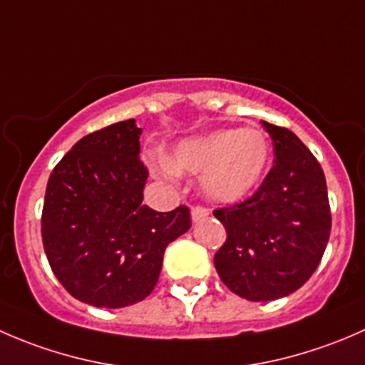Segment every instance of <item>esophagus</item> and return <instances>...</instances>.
Returning <instances> with one entry per match:
<instances>
[{
	"mask_svg": "<svg viewBox=\"0 0 365 365\" xmlns=\"http://www.w3.org/2000/svg\"><path fill=\"white\" fill-rule=\"evenodd\" d=\"M190 215H192L194 222H197V220L205 219V217L210 215V210L205 208V206H194V208L190 210Z\"/></svg>",
	"mask_w": 365,
	"mask_h": 365,
	"instance_id": "obj_1",
	"label": "esophagus"
}]
</instances>
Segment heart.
<instances>
[{
  "instance_id": "b5f03b06",
  "label": "heart",
  "mask_w": 365,
  "mask_h": 365,
  "mask_svg": "<svg viewBox=\"0 0 365 365\" xmlns=\"http://www.w3.org/2000/svg\"><path fill=\"white\" fill-rule=\"evenodd\" d=\"M270 139L259 128H222L182 141L169 155L175 173L203 175L206 197L233 205L259 187L270 164Z\"/></svg>"
}]
</instances>
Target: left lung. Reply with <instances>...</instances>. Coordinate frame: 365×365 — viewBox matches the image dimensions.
<instances>
[{
	"label": "left lung",
	"mask_w": 365,
	"mask_h": 365,
	"mask_svg": "<svg viewBox=\"0 0 365 365\" xmlns=\"http://www.w3.org/2000/svg\"><path fill=\"white\" fill-rule=\"evenodd\" d=\"M261 123L274 141V168L249 200L213 210L227 231L213 257L217 274L251 302L302 288L318 268L332 227L319 162L292 130Z\"/></svg>",
	"instance_id": "obj_1"
}]
</instances>
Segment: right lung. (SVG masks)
<instances>
[{
    "label": "right lung",
    "instance_id": "1",
    "mask_svg": "<svg viewBox=\"0 0 365 365\" xmlns=\"http://www.w3.org/2000/svg\"><path fill=\"white\" fill-rule=\"evenodd\" d=\"M141 132L135 120H125L84 135L47 182V261L70 295L95 307L145 300L165 247L190 227L187 206L162 213L143 205L148 169L139 159Z\"/></svg>",
    "mask_w": 365,
    "mask_h": 365
}]
</instances>
